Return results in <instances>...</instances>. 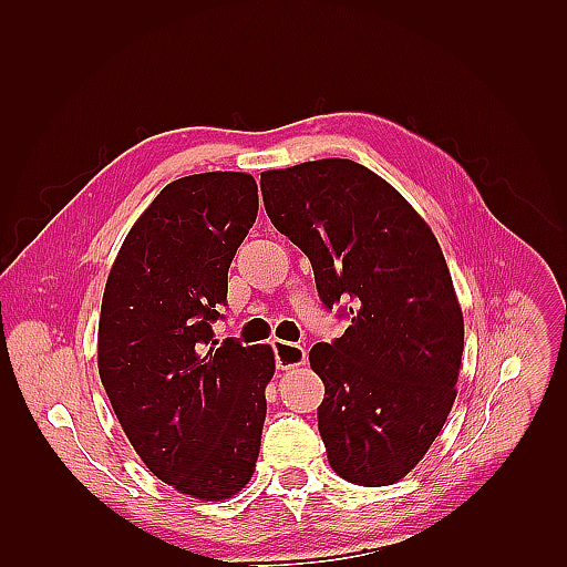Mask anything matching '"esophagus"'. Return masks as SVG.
I'll list each match as a JSON object with an SVG mask.
<instances>
[{
  "label": "esophagus",
  "instance_id": "esophagus-1",
  "mask_svg": "<svg viewBox=\"0 0 567 567\" xmlns=\"http://www.w3.org/2000/svg\"><path fill=\"white\" fill-rule=\"evenodd\" d=\"M271 350H274V359H277V367L279 369H293L305 364V348L296 346V342H286V340H274L271 342Z\"/></svg>",
  "mask_w": 567,
  "mask_h": 567
}]
</instances>
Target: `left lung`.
<instances>
[{"mask_svg": "<svg viewBox=\"0 0 567 567\" xmlns=\"http://www.w3.org/2000/svg\"><path fill=\"white\" fill-rule=\"evenodd\" d=\"M260 188L271 225L310 257L321 302H350L346 333L310 350L331 468L364 487L398 483L456 400L463 315L437 238L354 161L267 169Z\"/></svg>", "mask_w": 567, "mask_h": 567, "instance_id": "left-lung-1", "label": "left lung"}]
</instances>
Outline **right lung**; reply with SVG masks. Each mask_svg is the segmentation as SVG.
I'll return each instance as SVG.
<instances>
[{
	"mask_svg": "<svg viewBox=\"0 0 567 567\" xmlns=\"http://www.w3.org/2000/svg\"><path fill=\"white\" fill-rule=\"evenodd\" d=\"M257 217L246 173L175 179L134 221L99 319V375L134 452L163 483L219 502L252 477L269 346L215 340L227 274Z\"/></svg>",
	"mask_w": 567,
	"mask_h": 567,
	"instance_id": "add662e5",
	"label": "right lung"
}]
</instances>
